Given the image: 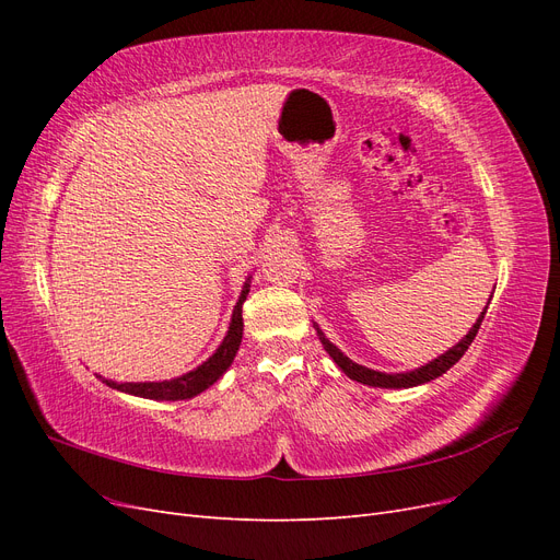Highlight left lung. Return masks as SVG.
Listing matches in <instances>:
<instances>
[{
    "instance_id": "8db88e82",
    "label": "left lung",
    "mask_w": 560,
    "mask_h": 560,
    "mask_svg": "<svg viewBox=\"0 0 560 560\" xmlns=\"http://www.w3.org/2000/svg\"><path fill=\"white\" fill-rule=\"evenodd\" d=\"M488 303H490V301H488ZM486 311H488V306L483 308L481 317L477 319V325H474V327L469 329V334L463 338L460 343L453 346L451 350H446V352L442 354V358H436V360H432L430 364L420 366V369H416V371H406V374H381V371H374V369H366V366L354 364V362L348 360L346 354H343L341 350H338L334 343H329L327 338H325V334H322L319 329H317V336H319L322 346H325V350L329 352V358H331L338 366H341V371H343V374H346L348 378L358 381V383H364V385H371V387H413V385H422V383L434 381V378H439L442 374H446V371H448L457 360L463 358V354L467 352V348L471 346L474 336H477V331H479V327H481Z\"/></svg>"
}]
</instances>
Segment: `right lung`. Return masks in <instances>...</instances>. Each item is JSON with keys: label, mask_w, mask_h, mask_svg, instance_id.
Wrapping results in <instances>:
<instances>
[{"label": "right lung", "mask_w": 560, "mask_h": 560, "mask_svg": "<svg viewBox=\"0 0 560 560\" xmlns=\"http://www.w3.org/2000/svg\"><path fill=\"white\" fill-rule=\"evenodd\" d=\"M249 292V282H245L243 294L235 303L233 308V317H231V327L229 334L222 341V346L217 348V352L208 362H202L198 369L189 371L179 378L173 381H163V383H116V381H105L109 387L121 389V393L135 395V397H144V399H165V401H177V399H191L196 395H200L202 389H208L212 383L219 381V376L224 374L229 369V364L233 362L235 352L241 348L243 341V303L247 299Z\"/></svg>", "instance_id": "1"}]
</instances>
